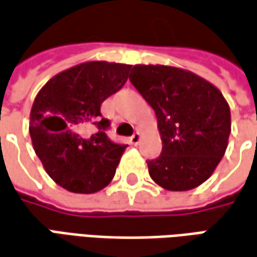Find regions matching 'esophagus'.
<instances>
[{"mask_svg": "<svg viewBox=\"0 0 257 257\" xmlns=\"http://www.w3.org/2000/svg\"><path fill=\"white\" fill-rule=\"evenodd\" d=\"M140 140H141V136H140V133H134L132 137H130V143H132L133 146H137L140 143Z\"/></svg>", "mask_w": 257, "mask_h": 257, "instance_id": "obj_1", "label": "esophagus"}]
</instances>
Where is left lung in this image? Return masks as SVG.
<instances>
[{
	"label": "left lung",
	"mask_w": 257,
	"mask_h": 257,
	"mask_svg": "<svg viewBox=\"0 0 257 257\" xmlns=\"http://www.w3.org/2000/svg\"><path fill=\"white\" fill-rule=\"evenodd\" d=\"M128 78L158 118L162 152L147 161L152 180L172 192L206 182L231 133L222 93L199 75L168 65H134Z\"/></svg>",
	"instance_id": "8db88e82"
}]
</instances>
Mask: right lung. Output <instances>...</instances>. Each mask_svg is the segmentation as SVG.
<instances>
[{
    "label": "right lung",
    "mask_w": 257,
    "mask_h": 257,
    "mask_svg": "<svg viewBox=\"0 0 257 257\" xmlns=\"http://www.w3.org/2000/svg\"><path fill=\"white\" fill-rule=\"evenodd\" d=\"M132 65L91 61L51 78L31 110L35 152L57 185L72 193H95L113 179L125 144L111 141L106 98L123 88Z\"/></svg>",
    "instance_id": "1"
}]
</instances>
